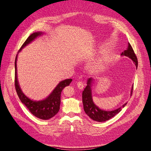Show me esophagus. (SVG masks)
<instances>
[{
  "mask_svg": "<svg viewBox=\"0 0 151 151\" xmlns=\"http://www.w3.org/2000/svg\"><path fill=\"white\" fill-rule=\"evenodd\" d=\"M77 86L80 89H83L84 88V84L81 81H79L77 83Z\"/></svg>",
  "mask_w": 151,
  "mask_h": 151,
  "instance_id": "esophagus-1",
  "label": "esophagus"
}]
</instances>
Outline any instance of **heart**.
Instances as JSON below:
<instances>
[{"label": "heart", "mask_w": 151, "mask_h": 151, "mask_svg": "<svg viewBox=\"0 0 151 151\" xmlns=\"http://www.w3.org/2000/svg\"><path fill=\"white\" fill-rule=\"evenodd\" d=\"M105 57H103L100 59H99L91 63L89 65V70L91 72L93 73H99L101 72L105 67Z\"/></svg>", "instance_id": "1"}]
</instances>
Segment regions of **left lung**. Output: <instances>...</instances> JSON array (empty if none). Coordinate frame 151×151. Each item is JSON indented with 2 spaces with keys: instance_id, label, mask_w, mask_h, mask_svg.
Returning a JSON list of instances; mask_svg holds the SVG:
<instances>
[{
  "instance_id": "obj_1",
  "label": "left lung",
  "mask_w": 151,
  "mask_h": 151,
  "mask_svg": "<svg viewBox=\"0 0 151 151\" xmlns=\"http://www.w3.org/2000/svg\"><path fill=\"white\" fill-rule=\"evenodd\" d=\"M121 55H125V56L130 58L133 61L137 68L138 67L137 57L133 50V47H132L131 45L129 43L128 48L127 49V50H125L124 52H122ZM93 80H93L91 78L88 79V83H87V86L84 90L83 91L82 98L84 111L86 114L89 116V117H91L93 121H96L97 122H104L109 120L110 119H111L121 111L122 110V108H124L126 105L127 103L124 105H123L121 107L113 111H104L100 109L98 106H97L94 104V103L93 102L92 100L91 84ZM133 89V88H132L131 91V95H132Z\"/></svg>"
}]
</instances>
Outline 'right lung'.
Wrapping results in <instances>:
<instances>
[{
  "mask_svg": "<svg viewBox=\"0 0 151 151\" xmlns=\"http://www.w3.org/2000/svg\"><path fill=\"white\" fill-rule=\"evenodd\" d=\"M41 32H34L32 34L27 38L25 42L23 43L18 52L21 51L22 47H25L27 44L38 36L40 35ZM17 55L15 59V73H14V86L18 96L22 104L24 105L29 111L35 117L43 120L49 119L54 117L59 111L60 104V94L63 89L65 87L69 86L70 83L72 81V79H67L59 83L52 92L46 99L41 101H33L27 97L21 90L17 79Z\"/></svg>",
  "mask_w": 151,
  "mask_h": 151,
  "instance_id": "add662e5",
  "label": "right lung"
}]
</instances>
